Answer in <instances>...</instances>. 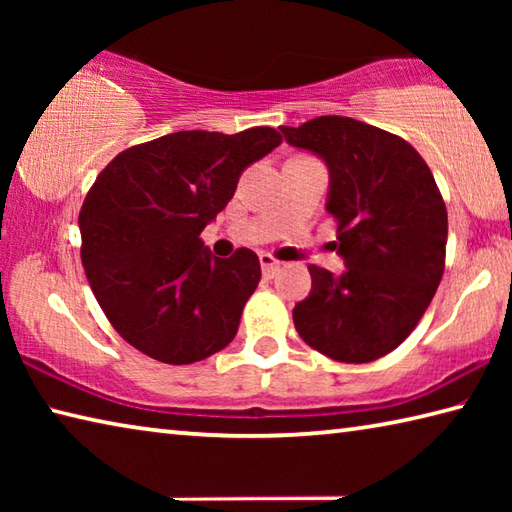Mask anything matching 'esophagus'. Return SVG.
Masks as SVG:
<instances>
[{
    "label": "esophagus",
    "instance_id": "34e87169",
    "mask_svg": "<svg viewBox=\"0 0 512 512\" xmlns=\"http://www.w3.org/2000/svg\"><path fill=\"white\" fill-rule=\"evenodd\" d=\"M259 264H262V271L268 273V275H273L277 268H280V262H277V259L273 255H268V253L259 255Z\"/></svg>",
    "mask_w": 512,
    "mask_h": 512
}]
</instances>
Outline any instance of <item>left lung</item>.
<instances>
[{"mask_svg":"<svg viewBox=\"0 0 512 512\" xmlns=\"http://www.w3.org/2000/svg\"><path fill=\"white\" fill-rule=\"evenodd\" d=\"M280 131L325 162V210L339 221L334 246L345 264L341 275L309 266L311 291L293 323L329 359L375 361L413 332L443 277V196L420 153L381 128L325 115Z\"/></svg>","mask_w":512,"mask_h":512,"instance_id":"1","label":"left lung"}]
</instances>
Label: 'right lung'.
Returning <instances> with one entry per match:
<instances>
[{
	"mask_svg": "<svg viewBox=\"0 0 512 512\" xmlns=\"http://www.w3.org/2000/svg\"><path fill=\"white\" fill-rule=\"evenodd\" d=\"M282 137L268 126L235 135L180 131L119 153L79 214L81 259L119 336L173 366L223 350L257 289L259 257H214L201 241L239 176Z\"/></svg>",
	"mask_w": 512,
	"mask_h": 512,
	"instance_id": "add662e5",
	"label": "right lung"
}]
</instances>
